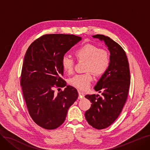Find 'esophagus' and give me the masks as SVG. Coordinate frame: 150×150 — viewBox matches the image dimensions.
I'll use <instances>...</instances> for the list:
<instances>
[{
    "instance_id": "esophagus-1",
    "label": "esophagus",
    "mask_w": 150,
    "mask_h": 150,
    "mask_svg": "<svg viewBox=\"0 0 150 150\" xmlns=\"http://www.w3.org/2000/svg\"><path fill=\"white\" fill-rule=\"evenodd\" d=\"M79 99H82V98H83L85 97L84 93L81 91H79Z\"/></svg>"
}]
</instances>
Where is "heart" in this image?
Returning a JSON list of instances; mask_svg holds the SVG:
<instances>
[{
	"label": "heart",
	"mask_w": 150,
	"mask_h": 150,
	"mask_svg": "<svg viewBox=\"0 0 150 150\" xmlns=\"http://www.w3.org/2000/svg\"><path fill=\"white\" fill-rule=\"evenodd\" d=\"M74 55L79 61H85L84 74L76 75L69 80V84L81 90L89 88L93 81V73L96 76H101L106 73L110 65V54L106 49L99 48L95 44L87 43L76 49ZM75 62L71 57L65 55L62 59V67L64 71L69 75L74 71Z\"/></svg>",
	"instance_id": "1"
}]
</instances>
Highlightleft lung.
Instances as JSON below:
<instances>
[{
    "label": "left lung",
    "mask_w": 150,
    "mask_h": 150,
    "mask_svg": "<svg viewBox=\"0 0 150 150\" xmlns=\"http://www.w3.org/2000/svg\"><path fill=\"white\" fill-rule=\"evenodd\" d=\"M93 38L104 41L110 51V65L95 87L102 96L87 95L91 103L85 113L88 123L95 129H106L117 119L126 103L130 85L128 59L125 52L118 43L103 35Z\"/></svg>",
    "instance_id": "left-lung-1"
}]
</instances>
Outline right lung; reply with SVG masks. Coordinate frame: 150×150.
I'll list each match as a JSON object with an SVG mask.
<instances>
[{
	"mask_svg": "<svg viewBox=\"0 0 150 150\" xmlns=\"http://www.w3.org/2000/svg\"><path fill=\"white\" fill-rule=\"evenodd\" d=\"M81 38L74 35H44L33 41L26 52L20 84L28 110L35 122L43 129L58 128L65 120L69 108L78 98L76 88H63L62 59Z\"/></svg>",
	"mask_w": 150,
	"mask_h": 150,
	"instance_id": "add662e5",
	"label": "right lung"
}]
</instances>
